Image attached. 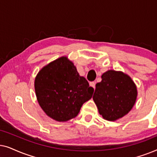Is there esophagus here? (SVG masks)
I'll use <instances>...</instances> for the list:
<instances>
[{
  "mask_svg": "<svg viewBox=\"0 0 157 157\" xmlns=\"http://www.w3.org/2000/svg\"><path fill=\"white\" fill-rule=\"evenodd\" d=\"M89 85H90V86L93 87L94 89H95V88H96V83L94 82V81H92V82H90V83H89Z\"/></svg>",
  "mask_w": 157,
  "mask_h": 157,
  "instance_id": "1",
  "label": "esophagus"
}]
</instances>
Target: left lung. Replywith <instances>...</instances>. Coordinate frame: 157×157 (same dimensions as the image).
<instances>
[{"label":"left lung","instance_id":"left-lung-1","mask_svg":"<svg viewBox=\"0 0 157 157\" xmlns=\"http://www.w3.org/2000/svg\"><path fill=\"white\" fill-rule=\"evenodd\" d=\"M96 84L93 96L98 112L104 119L113 121L129 112L136 102L137 89L129 76L109 70Z\"/></svg>","mask_w":157,"mask_h":157}]
</instances>
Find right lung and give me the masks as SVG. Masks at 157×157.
Here are the masks:
<instances>
[{
  "label": "right lung",
  "mask_w": 157,
  "mask_h": 157,
  "mask_svg": "<svg viewBox=\"0 0 157 157\" xmlns=\"http://www.w3.org/2000/svg\"><path fill=\"white\" fill-rule=\"evenodd\" d=\"M34 86L40 106L47 116L57 121L76 117L94 91L66 56L42 68L36 77Z\"/></svg>",
  "instance_id": "right-lung-1"
}]
</instances>
